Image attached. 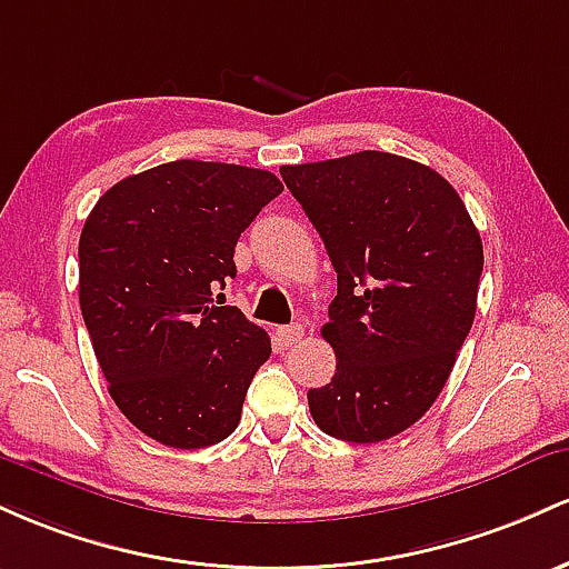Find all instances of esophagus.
Here are the masks:
<instances>
[{"label": "esophagus", "mask_w": 569, "mask_h": 569, "mask_svg": "<svg viewBox=\"0 0 569 569\" xmlns=\"http://www.w3.org/2000/svg\"><path fill=\"white\" fill-rule=\"evenodd\" d=\"M277 338L284 343V347H292V343H298L303 338V325L298 322L282 325V328H277Z\"/></svg>", "instance_id": "obj_1"}]
</instances>
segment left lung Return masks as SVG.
<instances>
[{"instance_id": "obj_1", "label": "left lung", "mask_w": 569, "mask_h": 569, "mask_svg": "<svg viewBox=\"0 0 569 569\" xmlns=\"http://www.w3.org/2000/svg\"><path fill=\"white\" fill-rule=\"evenodd\" d=\"M282 180L338 273L322 325L336 376L309 389L311 417L338 440L379 443L449 381L476 317L481 236L436 169L392 152L282 166Z\"/></svg>"}]
</instances>
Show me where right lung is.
Masks as SVG:
<instances>
[{"label":"right lung","mask_w":569,"mask_h":569,"mask_svg":"<svg viewBox=\"0 0 569 569\" xmlns=\"http://www.w3.org/2000/svg\"><path fill=\"white\" fill-rule=\"evenodd\" d=\"M282 182L171 161L112 184L80 233V309L114 406L147 438L203 449L236 430L263 328L226 306L233 247Z\"/></svg>","instance_id":"add662e5"}]
</instances>
